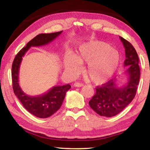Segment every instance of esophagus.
Masks as SVG:
<instances>
[{"label": "esophagus", "instance_id": "obj_1", "mask_svg": "<svg viewBox=\"0 0 150 150\" xmlns=\"http://www.w3.org/2000/svg\"><path fill=\"white\" fill-rule=\"evenodd\" d=\"M74 87H83V83H78V82H76L74 83Z\"/></svg>", "mask_w": 150, "mask_h": 150}]
</instances>
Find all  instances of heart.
Masks as SVG:
<instances>
[{"instance_id":"obj_1","label":"heart","mask_w":150,"mask_h":150,"mask_svg":"<svg viewBox=\"0 0 150 150\" xmlns=\"http://www.w3.org/2000/svg\"><path fill=\"white\" fill-rule=\"evenodd\" d=\"M65 69L70 75L81 71V64L87 63L85 74L97 85L103 84L115 74L120 62L119 52L105 42L93 40L81 45L73 56L66 55Z\"/></svg>"}]
</instances>
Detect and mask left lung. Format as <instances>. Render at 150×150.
Here are the masks:
<instances>
[{"mask_svg":"<svg viewBox=\"0 0 150 150\" xmlns=\"http://www.w3.org/2000/svg\"><path fill=\"white\" fill-rule=\"evenodd\" d=\"M125 49L124 62L128 81L119 86L117 79H111L101 87L96 88V93L88 102L93 110L100 116L112 117L122 111L134 99L138 87L140 69L139 58L135 48L123 38L119 37Z\"/></svg>","mask_w":150,"mask_h":150,"instance_id":"1","label":"left lung"}]
</instances>
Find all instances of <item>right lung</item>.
<instances>
[{
	"label": "right lung",
	"mask_w": 150,
	"mask_h": 150,
	"mask_svg": "<svg viewBox=\"0 0 150 150\" xmlns=\"http://www.w3.org/2000/svg\"><path fill=\"white\" fill-rule=\"evenodd\" d=\"M63 31L40 34L28 43L26 47L18 53L12 65V87L15 95L26 110L36 117L46 118L54 115L62 106L67 91L71 88L67 84L63 86H54L42 95L29 96L24 93L19 84V70L22 57L31 47L47 45L57 38Z\"/></svg>",
	"instance_id": "add662e5"
}]
</instances>
